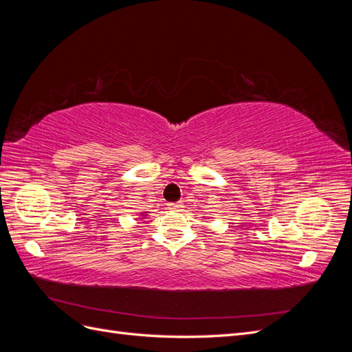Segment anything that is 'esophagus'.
I'll return each instance as SVG.
<instances>
[{"label":"esophagus","mask_w":352,"mask_h":352,"mask_svg":"<svg viewBox=\"0 0 352 352\" xmlns=\"http://www.w3.org/2000/svg\"><path fill=\"white\" fill-rule=\"evenodd\" d=\"M168 208L173 210V211H179V210L184 208V204H182V202H173V204H168Z\"/></svg>","instance_id":"34e87169"}]
</instances>
